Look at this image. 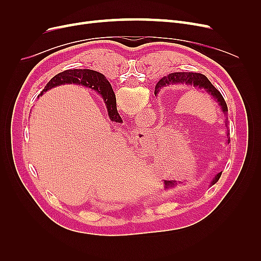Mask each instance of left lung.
<instances>
[{"mask_svg": "<svg viewBox=\"0 0 261 261\" xmlns=\"http://www.w3.org/2000/svg\"><path fill=\"white\" fill-rule=\"evenodd\" d=\"M173 85V84H186V85H191L194 87H197V88L200 89H204L206 90L210 96L215 99V101H217L219 106L221 107V110H222L223 113L226 115L227 112V106L225 103V101L222 97V94L220 93V91L213 86L208 78L199 73H172L169 74L168 76H164L163 78L158 82V84L155 85V89H154V94H156L158 92L160 91V89L162 87L167 86V85ZM227 118H225V124H227ZM230 134L227 133V141L230 143ZM221 176V173L213 178L212 184H216L218 179Z\"/></svg>", "mask_w": 261, "mask_h": 261, "instance_id": "left-lung-1", "label": "left lung"}]
</instances>
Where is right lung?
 <instances>
[{"mask_svg":"<svg viewBox=\"0 0 261 261\" xmlns=\"http://www.w3.org/2000/svg\"><path fill=\"white\" fill-rule=\"evenodd\" d=\"M64 84L82 85L98 91V93L101 94L106 102L110 120L116 123H122V118L120 114H118L116 109V99L114 91L112 89L111 84L106 80L105 75H102L101 73H98L96 70L92 69H67L58 75H55L52 80L46 84L44 89L41 91L40 96H42L43 92H45L46 90L53 88V87Z\"/></svg>","mask_w":261,"mask_h":261,"instance_id":"add662e5","label":"right lung"}]
</instances>
